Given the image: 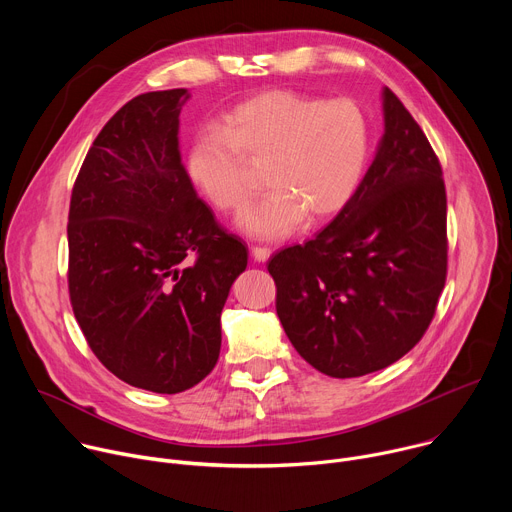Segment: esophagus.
Masks as SVG:
<instances>
[{
  "instance_id": "1",
  "label": "esophagus",
  "mask_w": 512,
  "mask_h": 512,
  "mask_svg": "<svg viewBox=\"0 0 512 512\" xmlns=\"http://www.w3.org/2000/svg\"><path fill=\"white\" fill-rule=\"evenodd\" d=\"M251 253H253V259L259 261V263H265L269 259V255H271V251L267 247H257V245L251 247Z\"/></svg>"
}]
</instances>
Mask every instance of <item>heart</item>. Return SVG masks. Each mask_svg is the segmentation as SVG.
Listing matches in <instances>:
<instances>
[{
    "label": "heart",
    "mask_w": 512,
    "mask_h": 512,
    "mask_svg": "<svg viewBox=\"0 0 512 512\" xmlns=\"http://www.w3.org/2000/svg\"><path fill=\"white\" fill-rule=\"evenodd\" d=\"M371 154L367 115L350 99L326 101L296 91H267L233 107L221 127L202 129L186 170L218 210L247 206L253 186L247 162H267L261 202L245 210L239 229L257 239H283L302 218L320 223L354 196Z\"/></svg>",
    "instance_id": "1"
}]
</instances>
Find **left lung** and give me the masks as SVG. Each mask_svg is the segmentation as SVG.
Listing matches in <instances>:
<instances>
[{"mask_svg":"<svg viewBox=\"0 0 512 512\" xmlns=\"http://www.w3.org/2000/svg\"><path fill=\"white\" fill-rule=\"evenodd\" d=\"M371 168L334 221L267 265L279 322L334 379L381 371L433 320L448 273L446 186L431 145L391 89Z\"/></svg>","mask_w":512,"mask_h":512,"instance_id":"left-lung-1","label":"left lung"}]
</instances>
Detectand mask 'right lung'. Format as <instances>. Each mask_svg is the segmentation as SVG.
Listing matches in <instances>:
<instances>
[{
  "mask_svg": "<svg viewBox=\"0 0 512 512\" xmlns=\"http://www.w3.org/2000/svg\"><path fill=\"white\" fill-rule=\"evenodd\" d=\"M188 89L143 93L101 129L68 210V294L117 379L174 395L221 352V312L247 247L221 229L180 158Z\"/></svg>",
  "mask_w": 512,
  "mask_h": 512,
  "instance_id": "right-lung-1",
  "label": "right lung"
}]
</instances>
